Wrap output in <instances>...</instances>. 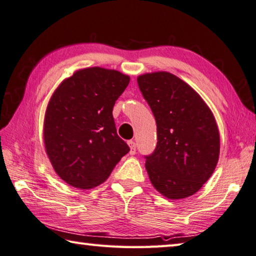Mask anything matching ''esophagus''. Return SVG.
I'll return each instance as SVG.
<instances>
[{"mask_svg":"<svg viewBox=\"0 0 256 256\" xmlns=\"http://www.w3.org/2000/svg\"><path fill=\"white\" fill-rule=\"evenodd\" d=\"M128 144L130 146V154L134 156L136 153V144L134 141H128Z\"/></svg>","mask_w":256,"mask_h":256,"instance_id":"obj_1","label":"esophagus"}]
</instances>
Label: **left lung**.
Listing matches in <instances>:
<instances>
[{
    "mask_svg": "<svg viewBox=\"0 0 256 256\" xmlns=\"http://www.w3.org/2000/svg\"><path fill=\"white\" fill-rule=\"evenodd\" d=\"M138 84L156 122V148L146 156L151 184L172 200L192 196L220 158L214 114L192 87L168 72L143 74Z\"/></svg>",
    "mask_w": 256,
    "mask_h": 256,
    "instance_id": "8db88e82",
    "label": "left lung"
}]
</instances>
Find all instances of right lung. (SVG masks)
<instances>
[{
    "label": "right lung",
    "mask_w": 256,
    "mask_h": 256,
    "mask_svg": "<svg viewBox=\"0 0 256 256\" xmlns=\"http://www.w3.org/2000/svg\"><path fill=\"white\" fill-rule=\"evenodd\" d=\"M130 82L114 69H80L64 80L46 110L44 142L54 169L80 189L103 184L130 151L116 132L113 108Z\"/></svg>",
    "instance_id": "obj_1"
}]
</instances>
